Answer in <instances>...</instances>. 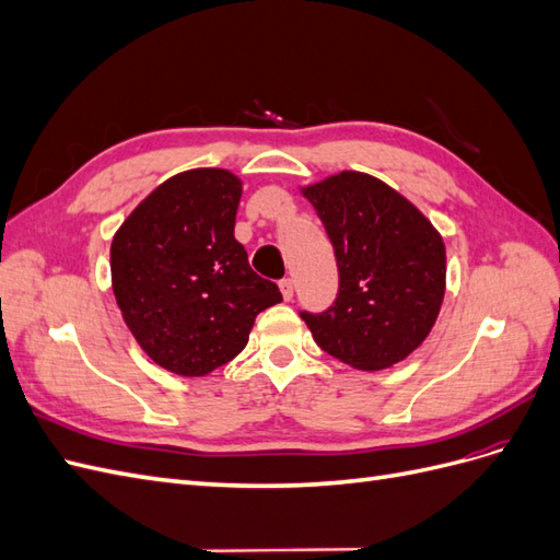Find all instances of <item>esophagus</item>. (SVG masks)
<instances>
[{
	"instance_id": "1",
	"label": "esophagus",
	"mask_w": 560,
	"mask_h": 560,
	"mask_svg": "<svg viewBox=\"0 0 560 560\" xmlns=\"http://www.w3.org/2000/svg\"><path fill=\"white\" fill-rule=\"evenodd\" d=\"M280 292H282L284 301H292V296H294V282L290 278L280 280Z\"/></svg>"
}]
</instances>
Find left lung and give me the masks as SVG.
Wrapping results in <instances>:
<instances>
[{"label": "left lung", "instance_id": "obj_1", "mask_svg": "<svg viewBox=\"0 0 560 560\" xmlns=\"http://www.w3.org/2000/svg\"><path fill=\"white\" fill-rule=\"evenodd\" d=\"M334 245L336 303L301 313L315 343L360 371L395 366L430 336L446 294L442 233L383 179L341 171L301 186Z\"/></svg>", "mask_w": 560, "mask_h": 560}]
</instances>
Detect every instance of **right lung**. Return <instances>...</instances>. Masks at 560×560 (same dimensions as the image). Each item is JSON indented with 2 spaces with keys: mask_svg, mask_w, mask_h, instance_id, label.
Instances as JSON below:
<instances>
[{
  "mask_svg": "<svg viewBox=\"0 0 560 560\" xmlns=\"http://www.w3.org/2000/svg\"><path fill=\"white\" fill-rule=\"evenodd\" d=\"M243 179L194 167L161 182L109 249L112 292L135 341L159 366L200 378L238 358L257 315L282 301L235 241Z\"/></svg>",
  "mask_w": 560,
  "mask_h": 560,
  "instance_id": "1",
  "label": "right lung"
}]
</instances>
